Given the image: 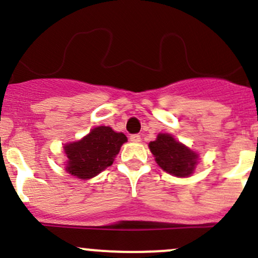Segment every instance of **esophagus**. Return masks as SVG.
<instances>
[{
    "mask_svg": "<svg viewBox=\"0 0 258 258\" xmlns=\"http://www.w3.org/2000/svg\"><path fill=\"white\" fill-rule=\"evenodd\" d=\"M130 141L134 143H138L141 142V136L140 135H131L130 136Z\"/></svg>",
    "mask_w": 258,
    "mask_h": 258,
    "instance_id": "34e87169",
    "label": "esophagus"
}]
</instances>
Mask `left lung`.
<instances>
[{"label":"left lung","mask_w":258,"mask_h":258,"mask_svg":"<svg viewBox=\"0 0 258 258\" xmlns=\"http://www.w3.org/2000/svg\"><path fill=\"white\" fill-rule=\"evenodd\" d=\"M149 149L158 165L174 176L187 177L197 165V153L177 142L171 135L159 134L157 140L149 143Z\"/></svg>","instance_id":"left-lung-1"}]
</instances>
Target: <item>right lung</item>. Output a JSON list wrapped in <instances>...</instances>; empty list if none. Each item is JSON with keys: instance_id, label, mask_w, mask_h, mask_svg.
<instances>
[{"instance_id": "right-lung-1", "label": "right lung", "mask_w": 258, "mask_h": 258, "mask_svg": "<svg viewBox=\"0 0 258 258\" xmlns=\"http://www.w3.org/2000/svg\"><path fill=\"white\" fill-rule=\"evenodd\" d=\"M124 142L127 137L122 132L109 126L95 127L82 140L63 147L67 155L64 169L78 179H92L114 163Z\"/></svg>"}]
</instances>
